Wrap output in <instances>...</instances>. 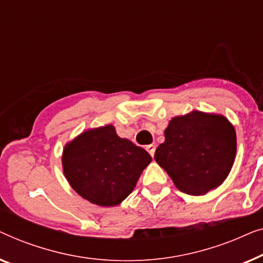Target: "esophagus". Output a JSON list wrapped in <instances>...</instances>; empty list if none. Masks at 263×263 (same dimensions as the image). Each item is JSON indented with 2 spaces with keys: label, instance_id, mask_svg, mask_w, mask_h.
Returning <instances> with one entry per match:
<instances>
[{
  "label": "esophagus",
  "instance_id": "1",
  "mask_svg": "<svg viewBox=\"0 0 263 263\" xmlns=\"http://www.w3.org/2000/svg\"><path fill=\"white\" fill-rule=\"evenodd\" d=\"M145 149L147 150V153H149L151 156H154L155 155V150H156V146L154 145V144H150V145H146Z\"/></svg>",
  "mask_w": 263,
  "mask_h": 263
}]
</instances>
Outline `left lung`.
<instances>
[{"label": "left lung", "mask_w": 263, "mask_h": 263, "mask_svg": "<svg viewBox=\"0 0 263 263\" xmlns=\"http://www.w3.org/2000/svg\"><path fill=\"white\" fill-rule=\"evenodd\" d=\"M164 138L155 161L186 194L204 195L219 187L234 165L236 131L221 114L192 110L174 117Z\"/></svg>", "instance_id": "obj_1"}]
</instances>
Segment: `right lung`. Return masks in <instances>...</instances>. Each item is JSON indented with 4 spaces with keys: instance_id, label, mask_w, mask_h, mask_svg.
<instances>
[{
    "instance_id": "right-lung-1",
    "label": "right lung",
    "mask_w": 263,
    "mask_h": 263,
    "mask_svg": "<svg viewBox=\"0 0 263 263\" xmlns=\"http://www.w3.org/2000/svg\"><path fill=\"white\" fill-rule=\"evenodd\" d=\"M150 162L143 147L120 138L110 124L83 131L65 144L62 155L63 172L72 190L103 207L121 204Z\"/></svg>"
}]
</instances>
